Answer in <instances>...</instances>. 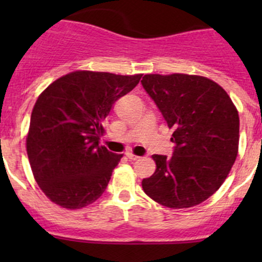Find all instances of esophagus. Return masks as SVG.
Segmentation results:
<instances>
[{"instance_id": "34e87169", "label": "esophagus", "mask_w": 262, "mask_h": 262, "mask_svg": "<svg viewBox=\"0 0 262 262\" xmlns=\"http://www.w3.org/2000/svg\"><path fill=\"white\" fill-rule=\"evenodd\" d=\"M126 157H128L129 160H130V161H138L139 158H141V157H139V156H136V155H133V153H130V152H128V153H126Z\"/></svg>"}]
</instances>
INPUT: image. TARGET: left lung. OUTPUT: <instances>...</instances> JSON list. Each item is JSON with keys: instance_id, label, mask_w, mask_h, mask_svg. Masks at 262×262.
I'll use <instances>...</instances> for the list:
<instances>
[{"instance_id": "1", "label": "left lung", "mask_w": 262, "mask_h": 262, "mask_svg": "<svg viewBox=\"0 0 262 262\" xmlns=\"http://www.w3.org/2000/svg\"><path fill=\"white\" fill-rule=\"evenodd\" d=\"M142 86L173 129L172 157L153 155L156 171L144 192L163 207H195L228 176L239 141V118L231 97L207 77L184 73L146 75Z\"/></svg>"}]
</instances>
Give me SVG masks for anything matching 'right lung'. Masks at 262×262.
I'll list each match as a JSON object with an SVG mask.
<instances>
[{"label":"right lung","instance_id":"add662e5","mask_svg":"<svg viewBox=\"0 0 262 262\" xmlns=\"http://www.w3.org/2000/svg\"><path fill=\"white\" fill-rule=\"evenodd\" d=\"M142 75L76 71L40 94L26 150L39 187L55 204L81 209L99 199L123 155L100 146L105 118Z\"/></svg>","mask_w":262,"mask_h":262}]
</instances>
